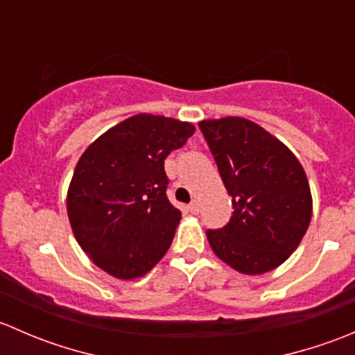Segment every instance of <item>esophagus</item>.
I'll return each mask as SVG.
<instances>
[{"label":"esophagus","instance_id":"esophagus-1","mask_svg":"<svg viewBox=\"0 0 355 355\" xmlns=\"http://www.w3.org/2000/svg\"><path fill=\"white\" fill-rule=\"evenodd\" d=\"M189 211H191L192 214H198L199 213V202H198V200H192V202L189 204Z\"/></svg>","mask_w":355,"mask_h":355}]
</instances>
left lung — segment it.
Returning <instances> with one entry per match:
<instances>
[{"mask_svg": "<svg viewBox=\"0 0 355 355\" xmlns=\"http://www.w3.org/2000/svg\"><path fill=\"white\" fill-rule=\"evenodd\" d=\"M234 213L220 230H207L213 252L244 275H263L288 259L313 216V196L295 155L242 116L199 121Z\"/></svg>", "mask_w": 355, "mask_h": 355, "instance_id": "8db88e82", "label": "left lung"}]
</instances>
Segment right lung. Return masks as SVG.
<instances>
[{
  "label": "right lung",
  "instance_id": "add662e5",
  "mask_svg": "<svg viewBox=\"0 0 355 355\" xmlns=\"http://www.w3.org/2000/svg\"><path fill=\"white\" fill-rule=\"evenodd\" d=\"M194 132L189 121L139 113L99 135L77 161L68 220L89 259L111 277H144L171 245L182 213L166 198L164 157Z\"/></svg>",
  "mask_w": 355,
  "mask_h": 355
}]
</instances>
